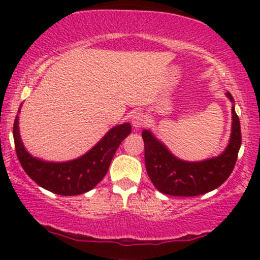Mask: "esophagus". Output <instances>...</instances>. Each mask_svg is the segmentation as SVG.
<instances>
[{
    "label": "esophagus",
    "instance_id": "obj_1",
    "mask_svg": "<svg viewBox=\"0 0 260 260\" xmlns=\"http://www.w3.org/2000/svg\"><path fill=\"white\" fill-rule=\"evenodd\" d=\"M131 123L135 128H141L145 125L146 123V117L143 115V113H135L131 118Z\"/></svg>",
    "mask_w": 260,
    "mask_h": 260
}]
</instances>
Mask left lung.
Instances as JSON below:
<instances>
[{"mask_svg":"<svg viewBox=\"0 0 260 260\" xmlns=\"http://www.w3.org/2000/svg\"><path fill=\"white\" fill-rule=\"evenodd\" d=\"M228 98L234 103L232 94ZM233 124L229 145L217 157L199 162H187L175 157L149 131L142 132L145 142L146 170L154 187L171 196H198L215 190L233 172L242 146L239 117L232 108Z\"/></svg>","mask_w":260,"mask_h":260,"instance_id":"1","label":"left lung"}]
</instances>
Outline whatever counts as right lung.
<instances>
[{"label": "right lung", "instance_id": "1", "mask_svg": "<svg viewBox=\"0 0 260 260\" xmlns=\"http://www.w3.org/2000/svg\"><path fill=\"white\" fill-rule=\"evenodd\" d=\"M131 132L129 123L115 125L79 158L68 162H48L32 157L26 151L18 132L17 115L14 123L15 148L22 169L39 186L62 196L80 195L95 187L106 176L117 148Z\"/></svg>", "mask_w": 260, "mask_h": 260}]
</instances>
